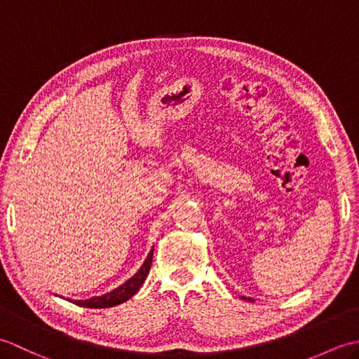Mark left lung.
<instances>
[{"instance_id": "obj_1", "label": "left lung", "mask_w": 359, "mask_h": 359, "mask_svg": "<svg viewBox=\"0 0 359 359\" xmlns=\"http://www.w3.org/2000/svg\"><path fill=\"white\" fill-rule=\"evenodd\" d=\"M242 299H245V301H250V302H253V299H251V297H245V296H242Z\"/></svg>"}]
</instances>
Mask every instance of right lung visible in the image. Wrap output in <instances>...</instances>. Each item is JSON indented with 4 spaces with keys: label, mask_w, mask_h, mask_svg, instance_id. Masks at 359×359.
Returning a JSON list of instances; mask_svg holds the SVG:
<instances>
[{
    "label": "right lung",
    "mask_w": 359,
    "mask_h": 359,
    "mask_svg": "<svg viewBox=\"0 0 359 359\" xmlns=\"http://www.w3.org/2000/svg\"><path fill=\"white\" fill-rule=\"evenodd\" d=\"M152 255H154V248H151V251L148 253L147 259H144L143 265L139 269L133 278H129L126 282H123L120 287L114 288L112 292L109 293H104L102 296H94V297H89V299H67L69 302L75 304V306H80V307H88V309H109L114 306H118V304H123L128 299H131V297L139 292V288L143 285L144 279H147L149 269H151V264H152ZM57 296V294H55Z\"/></svg>",
    "instance_id": "add662e5"
}]
</instances>
